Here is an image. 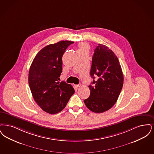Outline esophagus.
Here are the masks:
<instances>
[{
  "instance_id": "34e87169",
  "label": "esophagus",
  "mask_w": 154,
  "mask_h": 154,
  "mask_svg": "<svg viewBox=\"0 0 154 154\" xmlns=\"http://www.w3.org/2000/svg\"><path fill=\"white\" fill-rule=\"evenodd\" d=\"M81 86V84H78L77 85H75V87H76L77 88H78L79 87H80Z\"/></svg>"
}]
</instances>
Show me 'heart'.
<instances>
[{"label": "heart", "instance_id": "obj_1", "mask_svg": "<svg viewBox=\"0 0 154 154\" xmlns=\"http://www.w3.org/2000/svg\"><path fill=\"white\" fill-rule=\"evenodd\" d=\"M88 50H89V47H88V44L86 43L83 42L79 45L78 52H88Z\"/></svg>", "mask_w": 154, "mask_h": 154}]
</instances>
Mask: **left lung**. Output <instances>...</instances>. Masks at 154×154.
Wrapping results in <instances>:
<instances>
[{
  "label": "left lung",
  "instance_id": "obj_1",
  "mask_svg": "<svg viewBox=\"0 0 154 154\" xmlns=\"http://www.w3.org/2000/svg\"><path fill=\"white\" fill-rule=\"evenodd\" d=\"M90 75L93 78L92 83L88 86L90 95L84 102L91 111L103 113L113 106L124 83L119 61L107 46L98 44L95 49ZM95 76L97 77L95 80Z\"/></svg>",
  "mask_w": 154,
  "mask_h": 154
}]
</instances>
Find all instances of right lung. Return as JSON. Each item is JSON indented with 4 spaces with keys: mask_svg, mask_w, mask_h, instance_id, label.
<instances>
[{
    "mask_svg": "<svg viewBox=\"0 0 154 154\" xmlns=\"http://www.w3.org/2000/svg\"><path fill=\"white\" fill-rule=\"evenodd\" d=\"M73 43L61 41L43 48L30 67L28 80L34 100L48 113H59L75 93L72 85L58 82L62 72L63 55Z\"/></svg>",
    "mask_w": 154,
    "mask_h": 154,
    "instance_id": "obj_1",
    "label": "right lung"
}]
</instances>
